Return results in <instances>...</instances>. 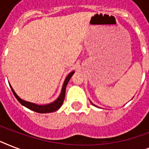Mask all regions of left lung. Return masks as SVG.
<instances>
[{
    "instance_id": "8db88e82",
    "label": "left lung",
    "mask_w": 149,
    "mask_h": 149,
    "mask_svg": "<svg viewBox=\"0 0 149 149\" xmlns=\"http://www.w3.org/2000/svg\"><path fill=\"white\" fill-rule=\"evenodd\" d=\"M91 104H93V106H95V107H97V106H96V105H95V104H93V103H92V102H91Z\"/></svg>"
}]
</instances>
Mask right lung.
<instances>
[{"label":"right lung","instance_id":"obj_1","mask_svg":"<svg viewBox=\"0 0 149 149\" xmlns=\"http://www.w3.org/2000/svg\"><path fill=\"white\" fill-rule=\"evenodd\" d=\"M75 71H72L70 73H69L67 77H65V80H64V83H63V87H62V91H61V93L58 96V97L54 100L53 102H52L50 104H45V105H38V104H34V103H31V102L26 101V100H24L21 99V98L17 95V93H15V91H14V89L12 88V86H10V84H9L10 86V89L12 91L14 95L17 100L19 101V103L22 105L24 106L27 108L30 109L31 111H36L37 113H51V112H54V111H56L57 110L60 108L61 106L63 105V100L65 99V89H66V86H67L68 82L70 81V78L72 77V76L74 74Z\"/></svg>","mask_w":149,"mask_h":149}]
</instances>
